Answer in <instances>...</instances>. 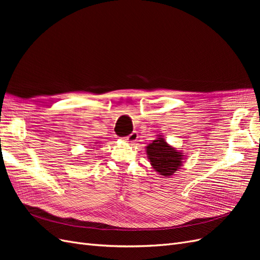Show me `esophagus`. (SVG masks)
Masks as SVG:
<instances>
[{"label":"esophagus","mask_w":260,"mask_h":260,"mask_svg":"<svg viewBox=\"0 0 260 260\" xmlns=\"http://www.w3.org/2000/svg\"><path fill=\"white\" fill-rule=\"evenodd\" d=\"M138 138H139L138 133L136 131H133L132 133H130L128 137H125V140H127L128 142H136V141L138 140Z\"/></svg>","instance_id":"1"}]
</instances>
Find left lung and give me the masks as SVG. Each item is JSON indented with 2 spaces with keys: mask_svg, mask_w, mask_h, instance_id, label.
I'll list each match as a JSON object with an SVG mask.
<instances>
[{
  "mask_svg": "<svg viewBox=\"0 0 260 260\" xmlns=\"http://www.w3.org/2000/svg\"><path fill=\"white\" fill-rule=\"evenodd\" d=\"M146 148L153 168L161 176L168 177L174 175L182 165V155L169 146L162 138L155 140Z\"/></svg>",
  "mask_w": 260,
  "mask_h": 260,
  "instance_id": "obj_1",
  "label": "left lung"
}]
</instances>
